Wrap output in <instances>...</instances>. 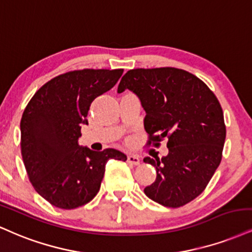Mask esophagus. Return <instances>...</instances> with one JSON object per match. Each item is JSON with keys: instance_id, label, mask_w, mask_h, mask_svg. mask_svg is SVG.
Wrapping results in <instances>:
<instances>
[{"instance_id": "esophagus-1", "label": "esophagus", "mask_w": 252, "mask_h": 252, "mask_svg": "<svg viewBox=\"0 0 252 252\" xmlns=\"http://www.w3.org/2000/svg\"><path fill=\"white\" fill-rule=\"evenodd\" d=\"M127 161H128L129 164H132V165H139V164H140V159H139V157L138 156H133V155L127 156Z\"/></svg>"}]
</instances>
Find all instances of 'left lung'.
<instances>
[{
    "label": "left lung",
    "instance_id": "8db88e82",
    "mask_svg": "<svg viewBox=\"0 0 252 252\" xmlns=\"http://www.w3.org/2000/svg\"><path fill=\"white\" fill-rule=\"evenodd\" d=\"M132 91L146 112L147 145L166 139L168 155L146 157L156 182L145 194L167 208H180L205 190L220 166L226 127L217 96L199 78L173 67L137 68L121 79L118 92Z\"/></svg>",
    "mask_w": 252,
    "mask_h": 252
}]
</instances>
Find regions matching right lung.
<instances>
[{
	"label": "right lung",
	"mask_w": 252,
	"mask_h": 252,
	"mask_svg": "<svg viewBox=\"0 0 252 252\" xmlns=\"http://www.w3.org/2000/svg\"><path fill=\"white\" fill-rule=\"evenodd\" d=\"M124 69H79L38 88L21 119V153L35 191L59 209L91 202L100 190L108 159L125 161L120 151L81 147V125L91 103L111 90Z\"/></svg>",
	"instance_id": "obj_1"
}]
</instances>
